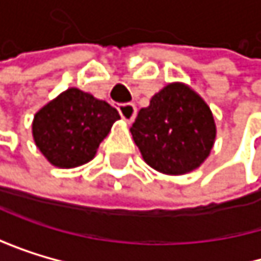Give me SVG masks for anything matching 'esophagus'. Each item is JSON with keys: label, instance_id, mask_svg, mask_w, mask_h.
Returning <instances> with one entry per match:
<instances>
[{"label": "esophagus", "instance_id": "1", "mask_svg": "<svg viewBox=\"0 0 261 261\" xmlns=\"http://www.w3.org/2000/svg\"><path fill=\"white\" fill-rule=\"evenodd\" d=\"M119 113L122 116V119L125 122H133L136 114H138V109L133 103H125V105H119Z\"/></svg>", "mask_w": 261, "mask_h": 261}]
</instances>
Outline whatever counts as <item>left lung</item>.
Here are the masks:
<instances>
[{
    "label": "left lung",
    "instance_id": "left-lung-1",
    "mask_svg": "<svg viewBox=\"0 0 261 261\" xmlns=\"http://www.w3.org/2000/svg\"><path fill=\"white\" fill-rule=\"evenodd\" d=\"M129 132L150 167L166 175H183L210 156L216 123L196 91L183 83H170L141 109Z\"/></svg>",
    "mask_w": 261,
    "mask_h": 261
}]
</instances>
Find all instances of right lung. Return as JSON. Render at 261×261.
<instances>
[{
	"label": "right lung",
	"instance_id": "add662e5",
	"mask_svg": "<svg viewBox=\"0 0 261 261\" xmlns=\"http://www.w3.org/2000/svg\"><path fill=\"white\" fill-rule=\"evenodd\" d=\"M119 119L117 109L105 100L70 87L36 113L33 138L49 164L72 169L95 156Z\"/></svg>",
	"mask_w": 261,
	"mask_h": 261
}]
</instances>
